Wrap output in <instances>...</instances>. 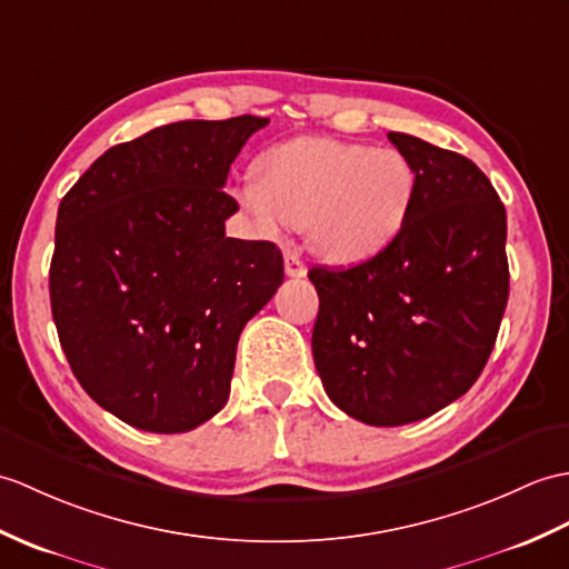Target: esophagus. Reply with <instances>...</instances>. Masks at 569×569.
<instances>
[{
    "instance_id": "34e87169",
    "label": "esophagus",
    "mask_w": 569,
    "mask_h": 569,
    "mask_svg": "<svg viewBox=\"0 0 569 569\" xmlns=\"http://www.w3.org/2000/svg\"><path fill=\"white\" fill-rule=\"evenodd\" d=\"M283 261H286V273L290 276V279H302V276L308 273L306 263H302V259H300V254L296 252V249H286Z\"/></svg>"
}]
</instances>
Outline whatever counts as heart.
I'll return each instance as SVG.
<instances>
[{"instance_id": "obj_1", "label": "heart", "mask_w": 569, "mask_h": 569, "mask_svg": "<svg viewBox=\"0 0 569 569\" xmlns=\"http://www.w3.org/2000/svg\"><path fill=\"white\" fill-rule=\"evenodd\" d=\"M257 171L259 181L232 191L254 228L267 237L306 228L312 252L339 267L382 252L402 232L417 193L407 154L335 138L276 144Z\"/></svg>"}]
</instances>
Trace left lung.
I'll list each match as a JSON object with an SVG mask.
<instances>
[{
	"instance_id": "8db88e82",
	"label": "left lung",
	"mask_w": 569,
	"mask_h": 569,
	"mask_svg": "<svg viewBox=\"0 0 569 569\" xmlns=\"http://www.w3.org/2000/svg\"><path fill=\"white\" fill-rule=\"evenodd\" d=\"M417 171L402 232L351 269L308 271L320 296L312 359L341 412L400 427L466 395L509 300L507 210L468 157L388 133Z\"/></svg>"
}]
</instances>
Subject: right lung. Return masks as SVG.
Returning a JSON list of instances; mask_svg holds the SVG:
<instances>
[{
  "label": "right lung",
  "instance_id": "1",
  "mask_svg": "<svg viewBox=\"0 0 569 569\" xmlns=\"http://www.w3.org/2000/svg\"><path fill=\"white\" fill-rule=\"evenodd\" d=\"M269 118L179 121L106 150L64 193L50 308L79 386L126 425L181 433L230 398L237 339L283 283L273 242L224 237L222 191Z\"/></svg>",
  "mask_w": 569,
  "mask_h": 569
}]
</instances>
